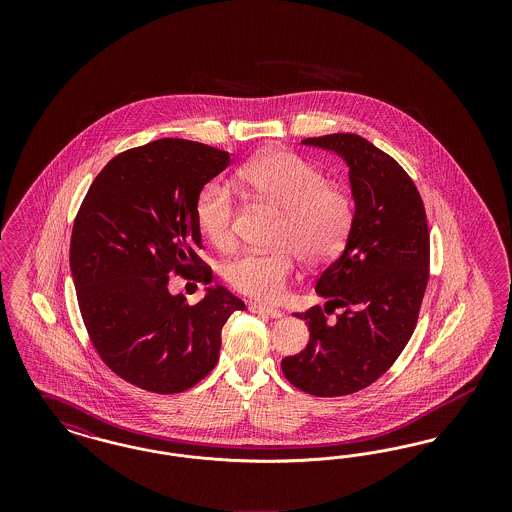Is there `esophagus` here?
<instances>
[{
	"instance_id": "obj_1",
	"label": "esophagus",
	"mask_w": 512,
	"mask_h": 512,
	"mask_svg": "<svg viewBox=\"0 0 512 512\" xmlns=\"http://www.w3.org/2000/svg\"><path fill=\"white\" fill-rule=\"evenodd\" d=\"M249 311L257 313V315H267L270 318H282L284 313L276 307H267V305H259V303H249Z\"/></svg>"
}]
</instances>
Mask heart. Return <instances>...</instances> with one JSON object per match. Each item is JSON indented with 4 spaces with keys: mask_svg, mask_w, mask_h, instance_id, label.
Returning <instances> with one entry per match:
<instances>
[{
    "mask_svg": "<svg viewBox=\"0 0 512 512\" xmlns=\"http://www.w3.org/2000/svg\"><path fill=\"white\" fill-rule=\"evenodd\" d=\"M238 184L282 209L276 249L244 251L226 261L222 276L230 288L261 301L278 299L301 257L307 265L332 261L347 242L355 203L326 174L290 151H274L238 171ZM236 199L222 180L207 182L195 199V222L207 242L226 249L234 244Z\"/></svg>",
    "mask_w": 512,
    "mask_h": 512,
    "instance_id": "heart-1",
    "label": "heart"
}]
</instances>
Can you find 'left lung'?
Returning a JSON list of instances; mask_svg holds the SVG:
<instances>
[{"mask_svg":"<svg viewBox=\"0 0 512 512\" xmlns=\"http://www.w3.org/2000/svg\"><path fill=\"white\" fill-rule=\"evenodd\" d=\"M301 144L336 151L349 167L355 220L345 249L318 276L326 301L305 313L307 347L282 359L295 388L340 397L376 382L413 336L430 274V234L422 197L403 167L357 134ZM342 313L334 321L327 315Z\"/></svg>","mask_w":512,"mask_h":512,"instance_id":"1","label":"left lung"}]
</instances>
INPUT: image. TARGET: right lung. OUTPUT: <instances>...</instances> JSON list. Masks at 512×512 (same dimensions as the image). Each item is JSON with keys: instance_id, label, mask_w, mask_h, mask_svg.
I'll list each match as a JSON object with an SVG mask.
<instances>
[{"instance_id": "1", "label": "right lung", "mask_w": 512, "mask_h": 512, "mask_svg": "<svg viewBox=\"0 0 512 512\" xmlns=\"http://www.w3.org/2000/svg\"><path fill=\"white\" fill-rule=\"evenodd\" d=\"M228 165L217 147L155 140L111 159L78 209L71 272L80 315L101 361L136 388L190 390L217 365L224 322L245 309L222 286L195 305L169 292L171 272L213 278L197 255L195 199Z\"/></svg>"}]
</instances>
